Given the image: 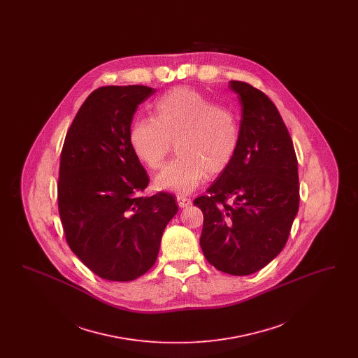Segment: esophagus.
<instances>
[{"mask_svg":"<svg viewBox=\"0 0 358 358\" xmlns=\"http://www.w3.org/2000/svg\"><path fill=\"white\" fill-rule=\"evenodd\" d=\"M177 203L180 205V208H187L192 205L190 199H187L185 196H177Z\"/></svg>","mask_w":358,"mask_h":358,"instance_id":"1","label":"esophagus"}]
</instances>
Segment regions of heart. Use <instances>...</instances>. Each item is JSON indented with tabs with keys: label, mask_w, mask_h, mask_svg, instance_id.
<instances>
[{
	"label": "heart",
	"mask_w": 358,
	"mask_h": 358,
	"mask_svg": "<svg viewBox=\"0 0 358 358\" xmlns=\"http://www.w3.org/2000/svg\"><path fill=\"white\" fill-rule=\"evenodd\" d=\"M154 118H139L130 129V145L149 169H159L173 149L178 155L155 177L158 189L187 194L206 173L216 176L234 161L240 124L234 111L219 107L200 92L177 88L153 106Z\"/></svg>",
	"instance_id": "1"
}]
</instances>
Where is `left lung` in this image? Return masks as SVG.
<instances>
[{"instance_id":"left-lung-1","label":"left lung","mask_w":358,"mask_h":358,"mask_svg":"<svg viewBox=\"0 0 358 358\" xmlns=\"http://www.w3.org/2000/svg\"><path fill=\"white\" fill-rule=\"evenodd\" d=\"M228 87L241 106L238 153L193 204L204 213L205 259L240 276L262 270L286 245L299 208V178L289 130L270 98L244 82Z\"/></svg>"}]
</instances>
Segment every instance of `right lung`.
<instances>
[{
    "label": "right lung",
    "instance_id": "obj_1",
    "mask_svg": "<svg viewBox=\"0 0 358 358\" xmlns=\"http://www.w3.org/2000/svg\"><path fill=\"white\" fill-rule=\"evenodd\" d=\"M146 85L91 92L69 127L60 155L57 201L72 252L103 279L130 282L155 263L165 227L178 212L174 196L141 193L149 177L130 145Z\"/></svg>",
    "mask_w": 358,
    "mask_h": 358
}]
</instances>
